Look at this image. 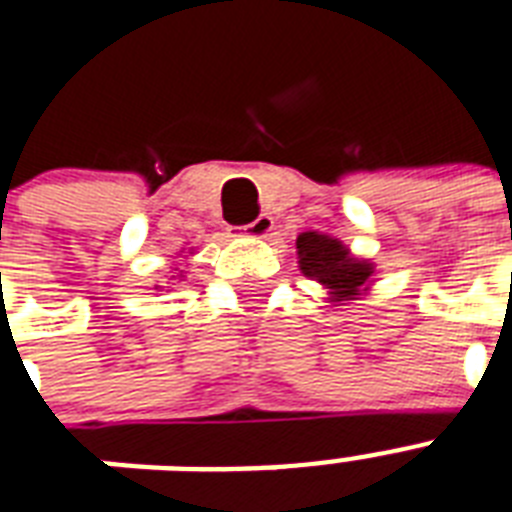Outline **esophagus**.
I'll list each match as a JSON object with an SVG mask.
<instances>
[{
    "instance_id": "esophagus-1",
    "label": "esophagus",
    "mask_w": 512,
    "mask_h": 512,
    "mask_svg": "<svg viewBox=\"0 0 512 512\" xmlns=\"http://www.w3.org/2000/svg\"><path fill=\"white\" fill-rule=\"evenodd\" d=\"M272 227H275V219H272L269 213H261V216H256V221H251V224L240 227V232H243V235H251V237H267L269 232H272Z\"/></svg>"
}]
</instances>
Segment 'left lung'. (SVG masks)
<instances>
[{
	"label": "left lung",
	"instance_id": "8db88e82",
	"mask_svg": "<svg viewBox=\"0 0 512 512\" xmlns=\"http://www.w3.org/2000/svg\"><path fill=\"white\" fill-rule=\"evenodd\" d=\"M296 248H299V264L301 272L307 277H315L318 283L328 285L334 293V301H344L358 296V288L371 277V264L366 261H355L347 253L339 240L318 232H301L296 237Z\"/></svg>",
	"mask_w": 512,
	"mask_h": 512
}]
</instances>
